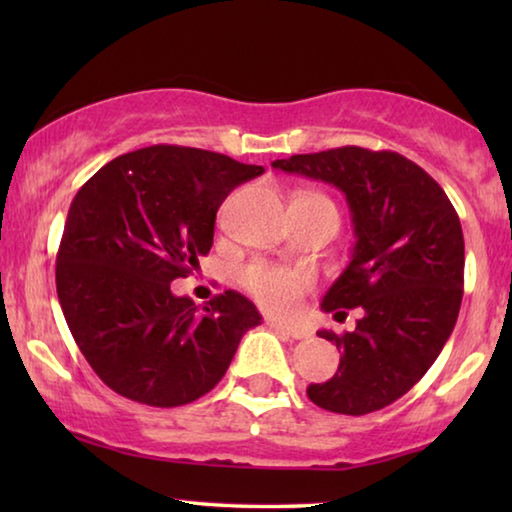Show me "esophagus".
<instances>
[{
  "label": "esophagus",
  "instance_id": "1",
  "mask_svg": "<svg viewBox=\"0 0 512 512\" xmlns=\"http://www.w3.org/2000/svg\"><path fill=\"white\" fill-rule=\"evenodd\" d=\"M268 325H271L273 329H277V332L287 334V336H291V339H298V341L309 339V336H311L309 329L296 327V325H287V323H280V320H268Z\"/></svg>",
  "mask_w": 512,
  "mask_h": 512
}]
</instances>
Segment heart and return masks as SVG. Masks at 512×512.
Returning <instances> with one entry per match:
<instances>
[{
  "label": "heart",
  "instance_id": "obj_1",
  "mask_svg": "<svg viewBox=\"0 0 512 512\" xmlns=\"http://www.w3.org/2000/svg\"><path fill=\"white\" fill-rule=\"evenodd\" d=\"M293 201L329 207V210L336 212V205L329 201L325 194L318 192H300L293 196ZM241 282H244V287L250 291V296H253L259 305L280 316L296 314L302 296H305L307 289L311 287V277L307 273L262 262L250 264L244 275H241Z\"/></svg>",
  "mask_w": 512,
  "mask_h": 512
}]
</instances>
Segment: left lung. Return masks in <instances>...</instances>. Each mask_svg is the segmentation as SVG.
<instances>
[{"instance_id": "1", "label": "left lung", "mask_w": 512, "mask_h": 512, "mask_svg": "<svg viewBox=\"0 0 512 512\" xmlns=\"http://www.w3.org/2000/svg\"><path fill=\"white\" fill-rule=\"evenodd\" d=\"M273 167L339 187L357 235L323 309L341 320L357 307L361 318L354 332H318L343 357L332 379L307 388L309 400L343 415L384 409L418 384L456 325L465 244L454 205L427 171L395 151L341 146Z\"/></svg>"}]
</instances>
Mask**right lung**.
<instances>
[{"label": "right lung", "instance_id": "right-lung-1", "mask_svg": "<svg viewBox=\"0 0 512 512\" xmlns=\"http://www.w3.org/2000/svg\"><path fill=\"white\" fill-rule=\"evenodd\" d=\"M262 173L223 153L158 144L110 160L76 192L56 291L83 357L121 397L160 409L198 400L262 323L232 289L203 311L171 291L210 253L221 203Z\"/></svg>", "mask_w": 512, "mask_h": 512}]
</instances>
